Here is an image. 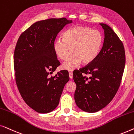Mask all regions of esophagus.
I'll return each mask as SVG.
<instances>
[{"label":"esophagus","mask_w":134,"mask_h":134,"mask_svg":"<svg viewBox=\"0 0 134 134\" xmlns=\"http://www.w3.org/2000/svg\"><path fill=\"white\" fill-rule=\"evenodd\" d=\"M69 78H70V79H72L73 78V74L72 72H69Z\"/></svg>","instance_id":"1"}]
</instances>
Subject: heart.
Masks as SVG:
<instances>
[{"instance_id": "obj_1", "label": "heart", "mask_w": 134, "mask_h": 134, "mask_svg": "<svg viewBox=\"0 0 134 134\" xmlns=\"http://www.w3.org/2000/svg\"><path fill=\"white\" fill-rule=\"evenodd\" d=\"M104 36L99 30L84 26H74L63 34V40L54 42L53 49L57 57L62 60H67L62 68L71 71L80 63L88 64L94 60L101 50Z\"/></svg>"}]
</instances>
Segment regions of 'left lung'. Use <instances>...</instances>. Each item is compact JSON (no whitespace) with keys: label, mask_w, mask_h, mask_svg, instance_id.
Wrapping results in <instances>:
<instances>
[{"label":"left lung","mask_w":134,"mask_h":134,"mask_svg":"<svg viewBox=\"0 0 134 134\" xmlns=\"http://www.w3.org/2000/svg\"><path fill=\"white\" fill-rule=\"evenodd\" d=\"M104 30L103 46L92 62L73 72L76 84L74 99L84 111L94 113L107 105L119 88L126 57L123 44L111 28L100 23ZM90 74V78L82 76Z\"/></svg>","instance_id":"obj_1"}]
</instances>
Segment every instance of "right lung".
<instances>
[{
	"label": "right lung",
	"instance_id": "add662e5",
	"mask_svg": "<svg viewBox=\"0 0 134 134\" xmlns=\"http://www.w3.org/2000/svg\"><path fill=\"white\" fill-rule=\"evenodd\" d=\"M66 18L49 19L35 23L19 36L14 53L16 82L27 105L40 113L54 110L69 81L63 70L50 77L60 62L53 46L58 33L72 23Z\"/></svg>",
	"mask_w": 134,
	"mask_h": 134
}]
</instances>
